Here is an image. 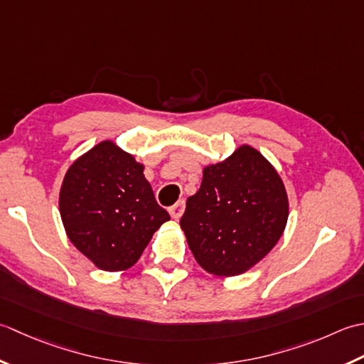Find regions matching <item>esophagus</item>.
I'll use <instances>...</instances> for the list:
<instances>
[{
    "mask_svg": "<svg viewBox=\"0 0 364 364\" xmlns=\"http://www.w3.org/2000/svg\"><path fill=\"white\" fill-rule=\"evenodd\" d=\"M168 210H169V215H171L174 220H179L182 217L183 210H185V201H183V199H182V201H177L174 205L169 207Z\"/></svg>",
    "mask_w": 364,
    "mask_h": 364,
    "instance_id": "34e87169",
    "label": "esophagus"
}]
</instances>
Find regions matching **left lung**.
<instances>
[{"mask_svg": "<svg viewBox=\"0 0 364 364\" xmlns=\"http://www.w3.org/2000/svg\"><path fill=\"white\" fill-rule=\"evenodd\" d=\"M289 217L284 183L248 144L203 171L187 199L181 228L196 262L217 277H235L270 253Z\"/></svg>", "mask_w": 364, "mask_h": 364, "instance_id": "obj_1", "label": "left lung"}]
</instances>
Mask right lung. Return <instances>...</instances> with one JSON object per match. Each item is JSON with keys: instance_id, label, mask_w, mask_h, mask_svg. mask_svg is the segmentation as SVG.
Segmentation results:
<instances>
[{"instance_id": "1", "label": "right lung", "mask_w": 364, "mask_h": 364, "mask_svg": "<svg viewBox=\"0 0 364 364\" xmlns=\"http://www.w3.org/2000/svg\"><path fill=\"white\" fill-rule=\"evenodd\" d=\"M143 171L133 155L107 139L78 157L64 176L59 213L65 234L102 270L130 269L169 220Z\"/></svg>"}]
</instances>
